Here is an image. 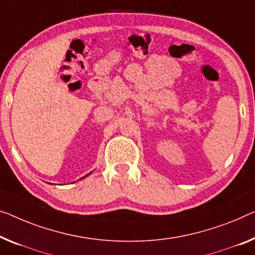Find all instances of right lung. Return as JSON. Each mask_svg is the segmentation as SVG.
<instances>
[{
	"label": "right lung",
	"instance_id": "1",
	"mask_svg": "<svg viewBox=\"0 0 255 255\" xmlns=\"http://www.w3.org/2000/svg\"><path fill=\"white\" fill-rule=\"evenodd\" d=\"M88 175H90V173H89V174H87V175H86L85 177H87V176H88Z\"/></svg>",
	"mask_w": 255,
	"mask_h": 255
}]
</instances>
